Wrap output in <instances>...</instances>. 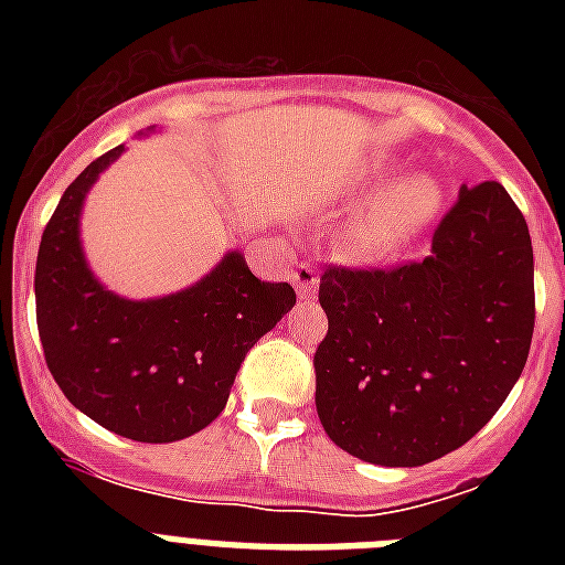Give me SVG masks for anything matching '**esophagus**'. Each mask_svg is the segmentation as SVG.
<instances>
[{
    "mask_svg": "<svg viewBox=\"0 0 565 565\" xmlns=\"http://www.w3.org/2000/svg\"><path fill=\"white\" fill-rule=\"evenodd\" d=\"M291 279H294V286H297V294L302 299H311L313 294H317V286H319V274L313 271L311 266H306V263H302V266L297 268V271L291 274Z\"/></svg>",
    "mask_w": 565,
    "mask_h": 565,
    "instance_id": "1",
    "label": "esophagus"
}]
</instances>
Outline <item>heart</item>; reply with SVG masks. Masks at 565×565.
<instances>
[{"mask_svg": "<svg viewBox=\"0 0 565 565\" xmlns=\"http://www.w3.org/2000/svg\"><path fill=\"white\" fill-rule=\"evenodd\" d=\"M438 186L427 174H413L391 183L376 198L371 212L364 214V243L376 254H391L402 248L424 223L430 221L438 206Z\"/></svg>", "mask_w": 565, "mask_h": 565, "instance_id": "heart-1", "label": "heart"}]
</instances>
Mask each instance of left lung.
I'll return each instance as SVG.
<instances>
[{
  "mask_svg": "<svg viewBox=\"0 0 565 565\" xmlns=\"http://www.w3.org/2000/svg\"><path fill=\"white\" fill-rule=\"evenodd\" d=\"M317 413L344 452L422 467L481 430L515 387L535 331V259L498 181L461 186L430 254L393 268L328 266Z\"/></svg>",
  "mask_w": 565,
  "mask_h": 565,
  "instance_id": "8db88e82",
  "label": "left lung"
}]
</instances>
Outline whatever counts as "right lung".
<instances>
[{"mask_svg":"<svg viewBox=\"0 0 565 565\" xmlns=\"http://www.w3.org/2000/svg\"><path fill=\"white\" fill-rule=\"evenodd\" d=\"M115 147L64 189L36 257V326L44 362L73 407L132 441L194 436L221 416L248 348L297 302L263 282L239 252L172 297L132 302L104 291L78 243L87 189Z\"/></svg>","mask_w":565,"mask_h":565,"instance_id":"add662e5","label":"right lung"}]
</instances>
